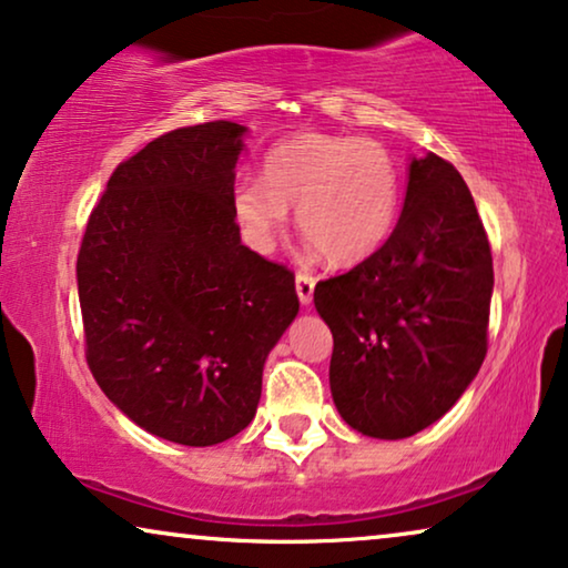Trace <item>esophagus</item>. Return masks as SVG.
<instances>
[{
  "label": "esophagus",
  "instance_id": "esophagus-1",
  "mask_svg": "<svg viewBox=\"0 0 568 568\" xmlns=\"http://www.w3.org/2000/svg\"><path fill=\"white\" fill-rule=\"evenodd\" d=\"M294 286H297V297H300V305L307 307L310 302H313V292H315V276L310 274H297L294 278Z\"/></svg>",
  "mask_w": 568,
  "mask_h": 568
}]
</instances>
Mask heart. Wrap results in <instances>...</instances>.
<instances>
[{
    "label": "heart",
    "instance_id": "obj_1",
    "mask_svg": "<svg viewBox=\"0 0 568 568\" xmlns=\"http://www.w3.org/2000/svg\"><path fill=\"white\" fill-rule=\"evenodd\" d=\"M237 224L255 251H271L297 209V227L333 263L369 258L398 220L400 170L372 139L305 131L276 144L263 181L243 178L232 191Z\"/></svg>",
    "mask_w": 568,
    "mask_h": 568
}]
</instances>
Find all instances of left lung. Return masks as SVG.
Masks as SVG:
<instances>
[{"label":"left lung","mask_w":568,"mask_h":568,"mask_svg":"<svg viewBox=\"0 0 568 568\" xmlns=\"http://www.w3.org/2000/svg\"><path fill=\"white\" fill-rule=\"evenodd\" d=\"M491 292V247L468 185L434 152L410 158L387 243L315 286L341 418L375 439L439 422L484 364Z\"/></svg>","instance_id":"left-lung-1"}]
</instances>
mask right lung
Wrapping results in <instances>:
<instances>
[{"label":"right lung","instance_id":"right-lung-1","mask_svg":"<svg viewBox=\"0 0 568 568\" xmlns=\"http://www.w3.org/2000/svg\"><path fill=\"white\" fill-rule=\"evenodd\" d=\"M245 134L199 123L121 162L77 258L92 377L123 416L175 445H220L253 422L263 364L300 313L290 271L240 240Z\"/></svg>","mask_w":568,"mask_h":568}]
</instances>
